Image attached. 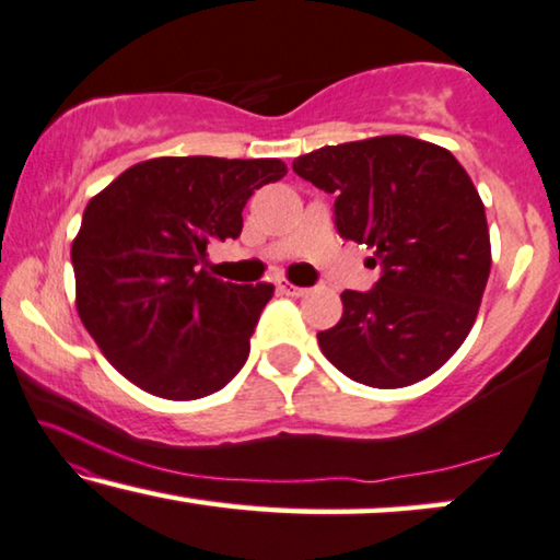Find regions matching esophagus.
I'll return each instance as SVG.
<instances>
[{"mask_svg":"<svg viewBox=\"0 0 560 560\" xmlns=\"http://www.w3.org/2000/svg\"><path fill=\"white\" fill-rule=\"evenodd\" d=\"M277 287H279L281 294H287V296H304L306 294L304 287H296V283H291L287 279H279Z\"/></svg>","mask_w":560,"mask_h":560,"instance_id":"esophagus-1","label":"esophagus"}]
</instances>
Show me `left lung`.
I'll return each instance as SVG.
<instances>
[{
	"label": "left lung",
	"mask_w": 560,
	"mask_h": 560,
	"mask_svg": "<svg viewBox=\"0 0 560 560\" xmlns=\"http://www.w3.org/2000/svg\"><path fill=\"white\" fill-rule=\"evenodd\" d=\"M294 172L335 195L337 233L383 269L370 291H342V319L317 335L325 358L370 388L436 373L467 340L492 266L467 170L444 147L393 133L322 147Z\"/></svg>",
	"instance_id": "left-lung-1"
}]
</instances>
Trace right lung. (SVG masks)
Listing matches in <instances>:
<instances>
[{"label": "right lung", "mask_w": 560, "mask_h": 560, "mask_svg": "<svg viewBox=\"0 0 560 560\" xmlns=\"http://www.w3.org/2000/svg\"><path fill=\"white\" fill-rule=\"evenodd\" d=\"M283 175L281 160L156 156L85 205L70 248L78 314L141 390L202 398L243 368L273 287L220 281L200 264L212 241L238 238L250 195Z\"/></svg>", "instance_id": "add662e5"}]
</instances>
